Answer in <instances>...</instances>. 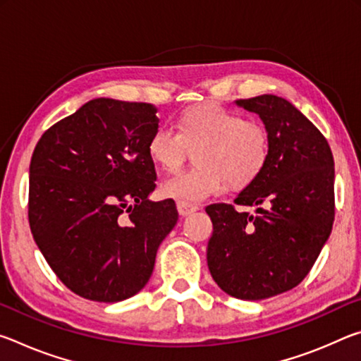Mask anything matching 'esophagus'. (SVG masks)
<instances>
[{
	"instance_id": "obj_1",
	"label": "esophagus",
	"mask_w": 361,
	"mask_h": 361,
	"mask_svg": "<svg viewBox=\"0 0 361 361\" xmlns=\"http://www.w3.org/2000/svg\"><path fill=\"white\" fill-rule=\"evenodd\" d=\"M176 209H178V213L181 216H189V215H192L194 212L199 210L195 205H189V204H183V202L176 204Z\"/></svg>"
}]
</instances>
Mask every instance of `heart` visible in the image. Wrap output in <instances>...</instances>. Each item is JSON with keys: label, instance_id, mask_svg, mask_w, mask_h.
<instances>
[{"label": "heart", "instance_id": "1", "mask_svg": "<svg viewBox=\"0 0 361 361\" xmlns=\"http://www.w3.org/2000/svg\"><path fill=\"white\" fill-rule=\"evenodd\" d=\"M269 133L259 122L216 105L189 109L172 126H159L151 133L148 152L157 166L178 169L189 149H197V166L161 183V194L183 204H200L224 189L226 180L247 186L264 170L269 159Z\"/></svg>", "mask_w": 361, "mask_h": 361}]
</instances>
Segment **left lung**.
Returning <instances> with one entry per match:
<instances>
[{"label": "left lung", "mask_w": 361, "mask_h": 361, "mask_svg": "<svg viewBox=\"0 0 361 361\" xmlns=\"http://www.w3.org/2000/svg\"><path fill=\"white\" fill-rule=\"evenodd\" d=\"M259 116L269 159L234 202L205 209L213 223L207 247L212 277L229 296L259 301L307 276L331 234L334 161L326 138L299 109L277 95L235 100Z\"/></svg>", "instance_id": "1"}]
</instances>
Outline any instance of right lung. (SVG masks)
I'll list each match as a JSON object with an SVG mask.
<instances>
[{
  "instance_id": "right-lung-1",
  "label": "right lung",
  "mask_w": 361,
  "mask_h": 361,
  "mask_svg": "<svg viewBox=\"0 0 361 361\" xmlns=\"http://www.w3.org/2000/svg\"><path fill=\"white\" fill-rule=\"evenodd\" d=\"M156 113L148 103L90 100L42 133L33 151V239L57 277L90 301L137 295L178 221L172 199H148L156 188L148 152Z\"/></svg>"
}]
</instances>
